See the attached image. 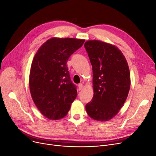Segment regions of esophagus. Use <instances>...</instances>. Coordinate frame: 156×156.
Wrapping results in <instances>:
<instances>
[{"mask_svg":"<svg viewBox=\"0 0 156 156\" xmlns=\"http://www.w3.org/2000/svg\"><path fill=\"white\" fill-rule=\"evenodd\" d=\"M78 90H82V89H83V84H82V83L78 84Z\"/></svg>","mask_w":156,"mask_h":156,"instance_id":"obj_1","label":"esophagus"}]
</instances>
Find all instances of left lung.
I'll list each match as a JSON object with an SVG mask.
<instances>
[{
    "instance_id": "8db88e82",
    "label": "left lung",
    "mask_w": 156,
    "mask_h": 156,
    "mask_svg": "<svg viewBox=\"0 0 156 156\" xmlns=\"http://www.w3.org/2000/svg\"><path fill=\"white\" fill-rule=\"evenodd\" d=\"M93 67L94 96L85 105L89 116L106 122L118 113L130 86L127 62L122 51L112 44L89 40L84 44Z\"/></svg>"
}]
</instances>
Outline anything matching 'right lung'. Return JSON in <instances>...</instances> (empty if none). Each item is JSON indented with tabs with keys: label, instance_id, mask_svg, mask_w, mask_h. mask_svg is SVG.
I'll use <instances>...</instances> for the list:
<instances>
[{
	"label": "right lung",
	"instance_id": "1",
	"mask_svg": "<svg viewBox=\"0 0 156 156\" xmlns=\"http://www.w3.org/2000/svg\"><path fill=\"white\" fill-rule=\"evenodd\" d=\"M84 40L53 38L40 47L33 58L30 89L34 104L44 116L59 119L66 116L77 96L67 62L83 45Z\"/></svg>",
	"mask_w": 156,
	"mask_h": 156
}]
</instances>
